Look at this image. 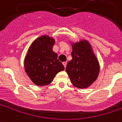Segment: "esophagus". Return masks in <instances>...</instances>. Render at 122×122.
I'll return each mask as SVG.
<instances>
[{
  "label": "esophagus",
  "mask_w": 122,
  "mask_h": 122,
  "mask_svg": "<svg viewBox=\"0 0 122 122\" xmlns=\"http://www.w3.org/2000/svg\"><path fill=\"white\" fill-rule=\"evenodd\" d=\"M63 64L65 68H66V64H67V63H66V62H63Z\"/></svg>",
  "instance_id": "1"
}]
</instances>
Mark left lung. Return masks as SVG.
<instances>
[{
    "label": "left lung",
    "instance_id": "obj_1",
    "mask_svg": "<svg viewBox=\"0 0 122 122\" xmlns=\"http://www.w3.org/2000/svg\"><path fill=\"white\" fill-rule=\"evenodd\" d=\"M72 59L68 61L66 72L74 86L85 89L97 79L100 72L99 63L87 41L72 43Z\"/></svg>",
    "mask_w": 122,
    "mask_h": 122
}]
</instances>
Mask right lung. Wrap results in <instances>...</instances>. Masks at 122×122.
<instances>
[{
  "instance_id": "1",
  "label": "right lung",
  "mask_w": 122,
  "mask_h": 122,
  "mask_svg": "<svg viewBox=\"0 0 122 122\" xmlns=\"http://www.w3.org/2000/svg\"><path fill=\"white\" fill-rule=\"evenodd\" d=\"M55 40L42 36L31 43L24 59V69L33 83L45 86L51 83L56 75L65 69L52 48Z\"/></svg>"
}]
</instances>
